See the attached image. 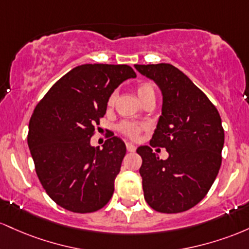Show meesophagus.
<instances>
[{
	"instance_id": "1",
	"label": "esophagus",
	"mask_w": 249,
	"mask_h": 249,
	"mask_svg": "<svg viewBox=\"0 0 249 249\" xmlns=\"http://www.w3.org/2000/svg\"><path fill=\"white\" fill-rule=\"evenodd\" d=\"M125 147H127L128 152H135L136 150V147L134 146L133 143H130V142H127V143H125Z\"/></svg>"
}]
</instances>
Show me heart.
<instances>
[{
	"label": "heart",
	"instance_id": "b5f03b06",
	"mask_svg": "<svg viewBox=\"0 0 249 249\" xmlns=\"http://www.w3.org/2000/svg\"><path fill=\"white\" fill-rule=\"evenodd\" d=\"M136 93H138V96L140 101L147 99L149 96H155V88L153 86V83L150 82H143L141 85L138 86L136 88ZM114 101H115V95H110V97L108 99V106H113ZM144 125H138L135 124H132V122H124V124H120V130L124 134V135L129 136L132 139H136L140 135L142 129H144Z\"/></svg>",
	"mask_w": 249,
	"mask_h": 249
}]
</instances>
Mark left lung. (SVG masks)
<instances>
[{
	"label": "left lung",
	"mask_w": 249,
	"mask_h": 249,
	"mask_svg": "<svg viewBox=\"0 0 249 249\" xmlns=\"http://www.w3.org/2000/svg\"><path fill=\"white\" fill-rule=\"evenodd\" d=\"M162 93V109L152 147L166 148L161 160L149 146L136 149L142 158L144 200L160 213H181L206 196L221 166L225 142L221 117L188 76L169 63L135 64Z\"/></svg>",
	"instance_id": "left-lung-1"
}]
</instances>
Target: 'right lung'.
Returning a JSON list of instances; mask_svg holds the SVG:
<instances>
[{"instance_id": "obj_1", "label": "right lung", "mask_w": 249, "mask_h": 249, "mask_svg": "<svg viewBox=\"0 0 249 249\" xmlns=\"http://www.w3.org/2000/svg\"><path fill=\"white\" fill-rule=\"evenodd\" d=\"M127 64H82L49 89L29 121L28 146L41 185L50 199L74 213H91L108 203L125 155L113 136L102 148L90 144L108 99L128 79Z\"/></svg>"}]
</instances>
